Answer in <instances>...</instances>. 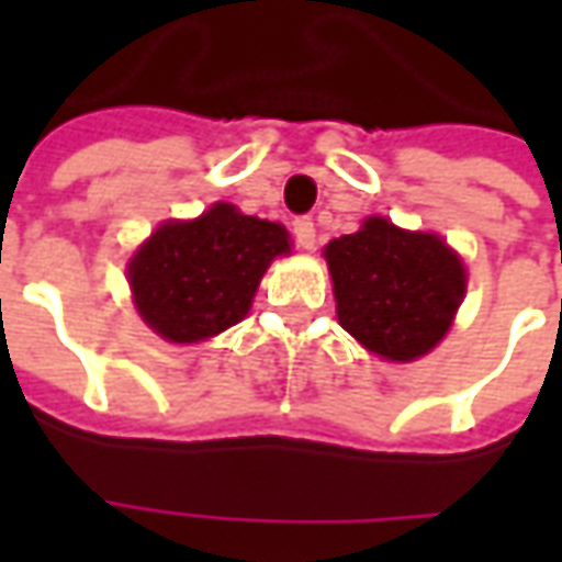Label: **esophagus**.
Wrapping results in <instances>:
<instances>
[{"label":"esophagus","mask_w":562,"mask_h":562,"mask_svg":"<svg viewBox=\"0 0 562 562\" xmlns=\"http://www.w3.org/2000/svg\"><path fill=\"white\" fill-rule=\"evenodd\" d=\"M292 232L301 249H313V246H316V225H313V220H306V216L304 220H294Z\"/></svg>","instance_id":"obj_1"}]
</instances>
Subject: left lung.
<instances>
[{"label":"left lung","instance_id":"1","mask_svg":"<svg viewBox=\"0 0 562 562\" xmlns=\"http://www.w3.org/2000/svg\"><path fill=\"white\" fill-rule=\"evenodd\" d=\"M337 318L367 352L415 361L442 340L467 294V270L430 232H403L370 216L325 246Z\"/></svg>","mask_w":562,"mask_h":562}]
</instances>
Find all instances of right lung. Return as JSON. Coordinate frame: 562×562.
<instances>
[{
	"instance_id": "obj_1",
	"label": "right lung",
	"mask_w": 562,
	"mask_h": 562,
	"mask_svg": "<svg viewBox=\"0 0 562 562\" xmlns=\"http://www.w3.org/2000/svg\"><path fill=\"white\" fill-rule=\"evenodd\" d=\"M280 222L213 204L198 220L161 222L128 261L140 318L168 342H201L249 313L265 270L289 256Z\"/></svg>"
}]
</instances>
